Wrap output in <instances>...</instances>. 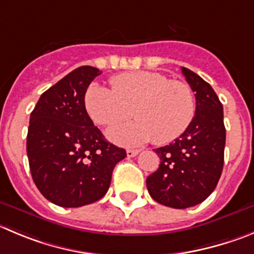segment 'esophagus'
I'll use <instances>...</instances> for the list:
<instances>
[{
    "mask_svg": "<svg viewBox=\"0 0 254 254\" xmlns=\"http://www.w3.org/2000/svg\"><path fill=\"white\" fill-rule=\"evenodd\" d=\"M139 153H140V150H138V149H127V155L129 156V158H132V156L138 155Z\"/></svg>",
    "mask_w": 254,
    "mask_h": 254,
    "instance_id": "obj_1",
    "label": "esophagus"
}]
</instances>
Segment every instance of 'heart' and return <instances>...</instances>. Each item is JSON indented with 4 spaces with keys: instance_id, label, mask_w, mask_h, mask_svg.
Here are the masks:
<instances>
[{
    "instance_id": "obj_1",
    "label": "heart",
    "mask_w": 254,
    "mask_h": 254,
    "mask_svg": "<svg viewBox=\"0 0 254 254\" xmlns=\"http://www.w3.org/2000/svg\"><path fill=\"white\" fill-rule=\"evenodd\" d=\"M111 90L91 84L85 109L95 124L114 127L131 116L136 120L109 130L116 144L138 146L151 140L167 144L179 138L195 115V98L188 84L153 71H130L110 79Z\"/></svg>"
}]
</instances>
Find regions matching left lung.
Segmentation results:
<instances>
[{
  "label": "left lung",
  "instance_id": "8db88e82",
  "mask_svg": "<svg viewBox=\"0 0 254 254\" xmlns=\"http://www.w3.org/2000/svg\"><path fill=\"white\" fill-rule=\"evenodd\" d=\"M184 77L195 92V115L183 134L155 149L160 164L146 178L155 202L175 209L194 207L212 194L224 163L226 127L223 106L213 87L187 67Z\"/></svg>",
  "mask_w": 254,
  "mask_h": 254
}]
</instances>
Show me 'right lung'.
Wrapping results in <instances>:
<instances>
[{
  "label": "right lung",
  "mask_w": 254,
  "mask_h": 254,
  "mask_svg": "<svg viewBox=\"0 0 254 254\" xmlns=\"http://www.w3.org/2000/svg\"><path fill=\"white\" fill-rule=\"evenodd\" d=\"M101 71L81 66L40 96L30 116L27 156L32 179L56 205L77 208L103 198L127 151L109 143L85 109V94Z\"/></svg>",
  "instance_id": "add662e5"
}]
</instances>
